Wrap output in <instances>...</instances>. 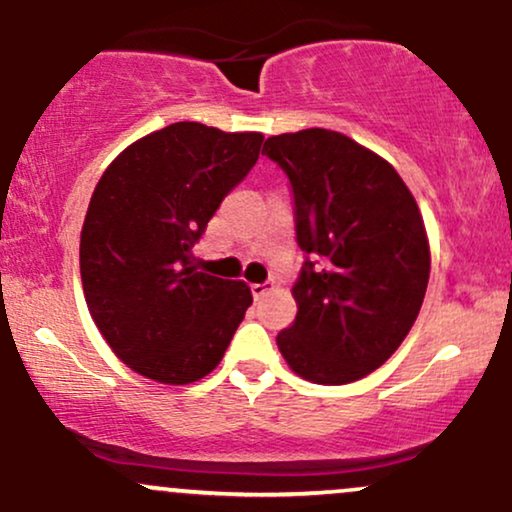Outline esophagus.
<instances>
[{
  "label": "esophagus",
  "instance_id": "esophagus-1",
  "mask_svg": "<svg viewBox=\"0 0 512 512\" xmlns=\"http://www.w3.org/2000/svg\"><path fill=\"white\" fill-rule=\"evenodd\" d=\"M250 291H252V296H255L257 301H260V298H264V296H267V293H272V291H274V286H272V284H267V281H264V284H252V286H250Z\"/></svg>",
  "mask_w": 512,
  "mask_h": 512
}]
</instances>
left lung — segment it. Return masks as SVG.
<instances>
[{"label":"left lung","instance_id":"8db88e82","mask_svg":"<svg viewBox=\"0 0 512 512\" xmlns=\"http://www.w3.org/2000/svg\"><path fill=\"white\" fill-rule=\"evenodd\" d=\"M262 154L289 175L308 255L291 291L296 320L276 346L310 383H354L395 354L424 303L431 250L419 204L385 158L332 129L269 137Z\"/></svg>","mask_w":512,"mask_h":512}]
</instances>
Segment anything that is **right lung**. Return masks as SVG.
<instances>
[{
    "label": "right lung",
    "instance_id": "obj_1",
    "mask_svg": "<svg viewBox=\"0 0 512 512\" xmlns=\"http://www.w3.org/2000/svg\"><path fill=\"white\" fill-rule=\"evenodd\" d=\"M262 139L175 122L129 144L98 180L81 228V284L103 339L134 373L187 385L226 354L250 286L199 272L192 245L257 163Z\"/></svg>",
    "mask_w": 512,
    "mask_h": 512
}]
</instances>
